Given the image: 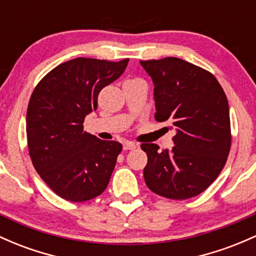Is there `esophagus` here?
<instances>
[{
    "instance_id": "34e87169",
    "label": "esophagus",
    "mask_w": 256,
    "mask_h": 256,
    "mask_svg": "<svg viewBox=\"0 0 256 256\" xmlns=\"http://www.w3.org/2000/svg\"><path fill=\"white\" fill-rule=\"evenodd\" d=\"M122 148H124V150H132L136 148V144L132 142H125L122 144Z\"/></svg>"
}]
</instances>
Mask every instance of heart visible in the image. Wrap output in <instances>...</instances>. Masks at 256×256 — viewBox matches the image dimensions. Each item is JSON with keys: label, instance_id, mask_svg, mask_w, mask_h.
<instances>
[{"label": "heart", "instance_id": "heart-1", "mask_svg": "<svg viewBox=\"0 0 256 256\" xmlns=\"http://www.w3.org/2000/svg\"><path fill=\"white\" fill-rule=\"evenodd\" d=\"M128 81H131V80H128Z\"/></svg>", "mask_w": 256, "mask_h": 256}]
</instances>
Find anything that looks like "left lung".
<instances>
[{"mask_svg":"<svg viewBox=\"0 0 256 256\" xmlns=\"http://www.w3.org/2000/svg\"><path fill=\"white\" fill-rule=\"evenodd\" d=\"M154 84L156 122L175 126L171 150L142 143L143 176L152 192L169 199L200 194L220 175L231 148L227 97L212 72L175 57L141 60Z\"/></svg>","mask_w":256,"mask_h":256,"instance_id":"left-lung-1","label":"left lung"}]
</instances>
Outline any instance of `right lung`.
Instances as JSON below:
<instances>
[{
  "mask_svg": "<svg viewBox=\"0 0 256 256\" xmlns=\"http://www.w3.org/2000/svg\"><path fill=\"white\" fill-rule=\"evenodd\" d=\"M128 63V58H75L50 70L30 97V158L47 186L66 200H90L108 186L122 146L84 131V120L97 109L100 90L116 80Z\"/></svg>",
  "mask_w": 256,
  "mask_h": 256,
  "instance_id": "add662e5",
  "label": "right lung"
}]
</instances>
